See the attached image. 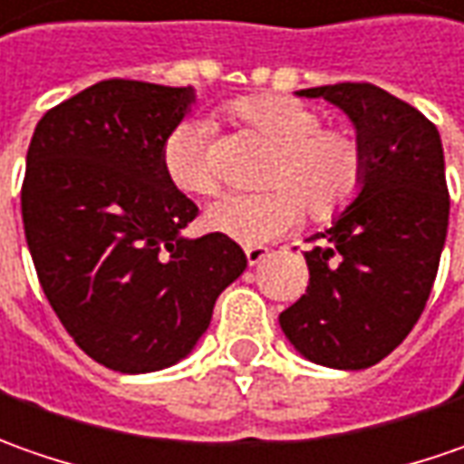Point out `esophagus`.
<instances>
[{"mask_svg":"<svg viewBox=\"0 0 464 464\" xmlns=\"http://www.w3.org/2000/svg\"><path fill=\"white\" fill-rule=\"evenodd\" d=\"M244 254H246V262L251 266H256V264H262L266 259V254H269V248L266 246H246L244 248Z\"/></svg>","mask_w":464,"mask_h":464,"instance_id":"1","label":"esophagus"}]
</instances>
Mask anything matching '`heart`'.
<instances>
[{"label": "heart", "instance_id": "1", "mask_svg": "<svg viewBox=\"0 0 464 464\" xmlns=\"http://www.w3.org/2000/svg\"><path fill=\"white\" fill-rule=\"evenodd\" d=\"M228 110L244 130L275 149L264 171V187L272 189L213 202L205 216L210 231L254 246L290 231L303 210L315 223H326L360 195L367 156L354 130L324 128L321 110L285 94L238 97ZM161 167L187 195L208 198L220 189L210 128L202 121L171 128L161 146Z\"/></svg>", "mask_w": 464, "mask_h": 464}]
</instances>
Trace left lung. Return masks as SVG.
<instances>
[{
  "instance_id": "left-lung-1",
  "label": "left lung",
  "mask_w": 464,
  "mask_h": 464,
  "mask_svg": "<svg viewBox=\"0 0 464 464\" xmlns=\"http://www.w3.org/2000/svg\"><path fill=\"white\" fill-rule=\"evenodd\" d=\"M352 121L367 156L360 195L305 251V295L280 326L305 360L364 370L416 326L440 269L450 226L444 149L434 122L375 84L300 89Z\"/></svg>"
}]
</instances>
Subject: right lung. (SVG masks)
<instances>
[{
  "label": "right lung",
  "instance_id": "1",
  "mask_svg": "<svg viewBox=\"0 0 464 464\" xmlns=\"http://www.w3.org/2000/svg\"><path fill=\"white\" fill-rule=\"evenodd\" d=\"M192 102V87L107 79L48 110L27 149L23 223L43 293L73 342L125 375L184 360L246 269L231 238L182 236L198 205L161 146Z\"/></svg>",
  "mask_w": 464,
  "mask_h": 464
}]
</instances>
